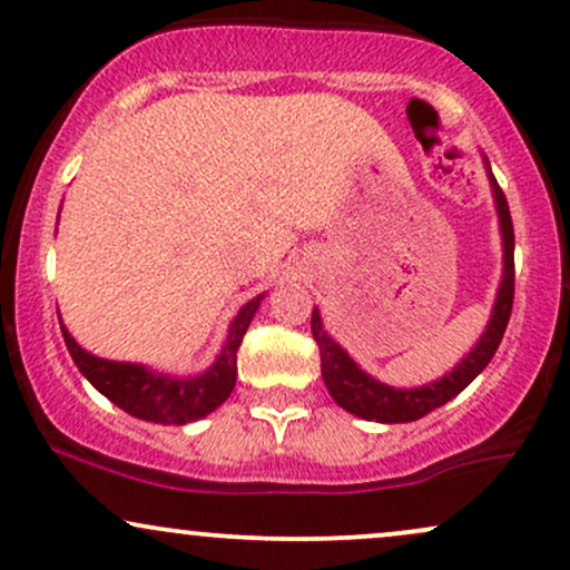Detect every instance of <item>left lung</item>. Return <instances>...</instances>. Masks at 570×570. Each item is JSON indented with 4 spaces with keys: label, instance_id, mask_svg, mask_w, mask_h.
<instances>
[{
    "label": "left lung",
    "instance_id": "1",
    "mask_svg": "<svg viewBox=\"0 0 570 570\" xmlns=\"http://www.w3.org/2000/svg\"><path fill=\"white\" fill-rule=\"evenodd\" d=\"M482 155V166H485L490 193H493L495 214H499V233H501V281L499 289H495L493 307H490V318L482 330V335L476 337V343L469 348L466 356L455 364L453 370L444 372L436 381L412 385V389H396L377 377H372L367 370L358 367L353 362V356L343 345L337 343L330 332L324 330L322 313L318 307H313L311 316V332L313 340L318 343L322 351V377L326 391L335 402L351 415L364 417V421L375 423H410L417 417L429 415L431 410L442 407L450 399H455L466 389L469 383L488 367L490 358H493L495 348H499L503 332H507L509 313H512V299H514V230H512V217H509L507 198H503L499 181H495L493 171H490V163Z\"/></svg>",
    "mask_w": 570,
    "mask_h": 570
}]
</instances>
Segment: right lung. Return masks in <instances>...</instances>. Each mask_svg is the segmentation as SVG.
<instances>
[{
  "label": "right lung",
  "instance_id": "right-lung-1",
  "mask_svg": "<svg viewBox=\"0 0 570 570\" xmlns=\"http://www.w3.org/2000/svg\"><path fill=\"white\" fill-rule=\"evenodd\" d=\"M265 292L248 299L235 313L230 326H227L225 343L214 362L198 375H166L147 364L136 362H112V358H101L96 353L85 351L67 324L61 322L63 343L75 358L77 370L88 377L98 394H104L109 402L126 410L128 415L141 417L149 423H163V426H185V423L200 421V417L212 415L214 410L230 396L235 389V375H238V348L244 340L248 324H252L254 313L263 305Z\"/></svg>",
  "mask_w": 570,
  "mask_h": 570
}]
</instances>
